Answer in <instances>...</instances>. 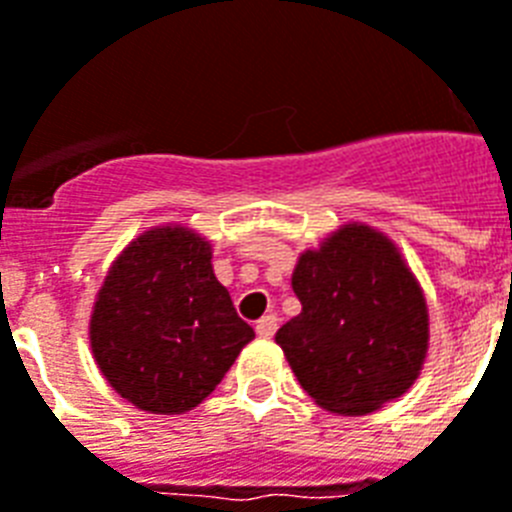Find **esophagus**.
<instances>
[{"label":"esophagus","mask_w":512,"mask_h":512,"mask_svg":"<svg viewBox=\"0 0 512 512\" xmlns=\"http://www.w3.org/2000/svg\"><path fill=\"white\" fill-rule=\"evenodd\" d=\"M276 327H279V317H276V314H265V317L257 322L255 330L260 338H271V335L276 333Z\"/></svg>","instance_id":"34e87169"}]
</instances>
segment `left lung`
I'll return each instance as SVG.
<instances>
[{
  "label": "left lung",
  "mask_w": 512,
  "mask_h": 512,
  "mask_svg": "<svg viewBox=\"0 0 512 512\" xmlns=\"http://www.w3.org/2000/svg\"><path fill=\"white\" fill-rule=\"evenodd\" d=\"M292 290L303 311L276 343L322 408L360 416L411 389L427 354V303L386 236L346 225L300 255Z\"/></svg>",
  "instance_id": "obj_1"
}]
</instances>
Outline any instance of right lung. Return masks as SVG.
Here are the masks:
<instances>
[{
	"label": "right lung",
	"mask_w": 512,
	"mask_h": 512,
	"mask_svg": "<svg viewBox=\"0 0 512 512\" xmlns=\"http://www.w3.org/2000/svg\"><path fill=\"white\" fill-rule=\"evenodd\" d=\"M252 338L214 276L209 241L187 228L131 241L91 317L96 365L117 395L150 413L195 408Z\"/></svg>",
	"instance_id": "right-lung-1"
}]
</instances>
